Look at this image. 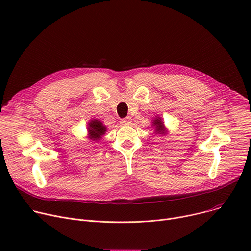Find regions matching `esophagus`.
Instances as JSON below:
<instances>
[{
	"mask_svg": "<svg viewBox=\"0 0 251 251\" xmlns=\"http://www.w3.org/2000/svg\"><path fill=\"white\" fill-rule=\"evenodd\" d=\"M120 123H121L122 125H129V124L131 123V117H126V118L121 119Z\"/></svg>",
	"mask_w": 251,
	"mask_h": 251,
	"instance_id": "esophagus-1",
	"label": "esophagus"
}]
</instances>
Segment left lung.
Here are the masks:
<instances>
[{
	"instance_id": "left-lung-1",
	"label": "left lung",
	"mask_w": 251,
	"mask_h": 251,
	"mask_svg": "<svg viewBox=\"0 0 251 251\" xmlns=\"http://www.w3.org/2000/svg\"><path fill=\"white\" fill-rule=\"evenodd\" d=\"M153 126L155 127V132L159 133V134H162L163 130H164V124L161 121V118L155 119V120L153 121Z\"/></svg>"
}]
</instances>
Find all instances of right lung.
Segmentation results:
<instances>
[{
  "mask_svg": "<svg viewBox=\"0 0 251 251\" xmlns=\"http://www.w3.org/2000/svg\"><path fill=\"white\" fill-rule=\"evenodd\" d=\"M88 126H89L88 128L89 137L94 140L100 139V136L105 132V127L99 120H92Z\"/></svg>",
  "mask_w": 251,
  "mask_h": 251,
  "instance_id": "obj_1",
  "label": "right lung"
}]
</instances>
